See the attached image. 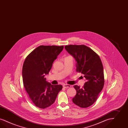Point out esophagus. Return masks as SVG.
I'll use <instances>...</instances> for the list:
<instances>
[{
  "label": "esophagus",
  "mask_w": 128,
  "mask_h": 128,
  "mask_svg": "<svg viewBox=\"0 0 128 128\" xmlns=\"http://www.w3.org/2000/svg\"><path fill=\"white\" fill-rule=\"evenodd\" d=\"M63 87L65 88H70V87H72L71 85H68V84H64L63 85Z\"/></svg>",
  "instance_id": "esophagus-1"
}]
</instances>
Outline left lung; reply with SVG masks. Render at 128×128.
Wrapping results in <instances>:
<instances>
[{
    "label": "left lung",
    "instance_id": "8db88e82",
    "mask_svg": "<svg viewBox=\"0 0 128 128\" xmlns=\"http://www.w3.org/2000/svg\"><path fill=\"white\" fill-rule=\"evenodd\" d=\"M65 48L75 58L76 72L84 74L86 78L82 88L74 86L77 93L72 102L80 107H88L96 101L104 85L102 62L95 51L85 45H69Z\"/></svg>",
    "mask_w": 128,
    "mask_h": 128
}]
</instances>
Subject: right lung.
<instances>
[{
  "label": "right lung",
  "instance_id": "obj_1",
  "mask_svg": "<svg viewBox=\"0 0 128 128\" xmlns=\"http://www.w3.org/2000/svg\"><path fill=\"white\" fill-rule=\"evenodd\" d=\"M64 46L41 45L26 57L22 68L24 86L36 107L45 108L53 104L62 89L61 85H53L44 78Z\"/></svg>",
  "mask_w": 128,
  "mask_h": 128
}]
</instances>
